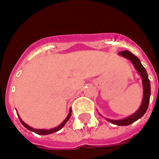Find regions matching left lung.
Masks as SVG:
<instances>
[{
    "mask_svg": "<svg viewBox=\"0 0 159 159\" xmlns=\"http://www.w3.org/2000/svg\"><path fill=\"white\" fill-rule=\"evenodd\" d=\"M119 55L123 56L124 57L128 58L132 61L133 66H135V68L139 73L140 74L142 77V81H143V102H142L141 107L135 113H133L132 116L127 117L125 119L122 120H111L107 119L110 123H113L115 125L118 126H127L130 125L135 121L139 120L140 117H142L145 114V112H147L148 107V103H149L150 100V94H151V88H150V81L148 79V76L146 69L144 68L140 62V61L136 56L133 55V53L130 52L129 51H123L120 52Z\"/></svg>",
    "mask_w": 159,
    "mask_h": 159,
    "instance_id": "1",
    "label": "left lung"
}]
</instances>
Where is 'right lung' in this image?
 I'll list each match as a JSON object with an SVG mask.
<instances>
[{"mask_svg":"<svg viewBox=\"0 0 159 159\" xmlns=\"http://www.w3.org/2000/svg\"><path fill=\"white\" fill-rule=\"evenodd\" d=\"M71 111H70L68 116L66 117V119L64 120L62 123H61L60 125L58 126V127H57V128H52V129H49V130H45V129H35V128H31V127H29L28 125H26V123H24L22 120L20 119V117H19V119H20L21 124H22V125L24 126L25 128H27L28 130L32 131V132H34V133H37V134H40V135H47V134H51V133H56V132H57V131H59L60 129H61V128H63V126L66 124V123L67 122V121H68V119L70 118V117H71Z\"/></svg>","mask_w":159,"mask_h":159,"instance_id":"obj_1","label":"right lung"}]
</instances>
